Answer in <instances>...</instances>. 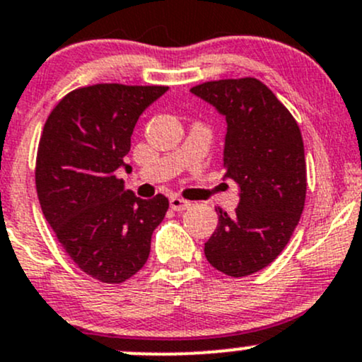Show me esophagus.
I'll list each match as a JSON object with an SVG mask.
<instances>
[{"instance_id":"obj_1","label":"esophagus","mask_w":362,"mask_h":362,"mask_svg":"<svg viewBox=\"0 0 362 362\" xmlns=\"http://www.w3.org/2000/svg\"><path fill=\"white\" fill-rule=\"evenodd\" d=\"M170 206H171V210H175V211H184L191 206V203L185 199H182V197L173 196V197H170Z\"/></svg>"}]
</instances>
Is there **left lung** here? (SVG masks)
Returning a JSON list of instances; mask_svg holds the SVG:
<instances>
[{"instance_id":"left-lung-1","label":"left lung","mask_w":362,"mask_h":362,"mask_svg":"<svg viewBox=\"0 0 362 362\" xmlns=\"http://www.w3.org/2000/svg\"><path fill=\"white\" fill-rule=\"evenodd\" d=\"M226 117V177L239 187L235 215L218 208V226L204 243L216 271L245 277L267 267L298 226L307 192L298 124L255 78L220 79L191 88Z\"/></svg>"}]
</instances>
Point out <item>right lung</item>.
Listing matches in <instances>:
<instances>
[{
	"mask_svg": "<svg viewBox=\"0 0 362 362\" xmlns=\"http://www.w3.org/2000/svg\"><path fill=\"white\" fill-rule=\"evenodd\" d=\"M168 86H86L67 93L48 116L37 147L41 210L76 265L102 283H123L146 265L168 197L140 199L116 171L130 166L140 114Z\"/></svg>",
	"mask_w": 362,
	"mask_h": 362,
	"instance_id": "obj_1",
	"label": "right lung"
}]
</instances>
